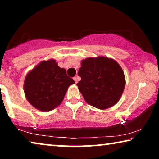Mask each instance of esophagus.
<instances>
[{
    "label": "esophagus",
    "mask_w": 159,
    "mask_h": 159,
    "mask_svg": "<svg viewBox=\"0 0 159 159\" xmlns=\"http://www.w3.org/2000/svg\"><path fill=\"white\" fill-rule=\"evenodd\" d=\"M79 79H80V78H79V77H77V76H76V77H74V80H75L76 84L77 83L78 81H79Z\"/></svg>",
    "instance_id": "esophagus-1"
}]
</instances>
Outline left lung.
Here are the masks:
<instances>
[{"mask_svg": "<svg viewBox=\"0 0 159 159\" xmlns=\"http://www.w3.org/2000/svg\"><path fill=\"white\" fill-rule=\"evenodd\" d=\"M81 80L77 85L87 103L98 109L112 107L120 100L125 87V76L120 65L105 56L81 61L78 71Z\"/></svg>", "mask_w": 159, "mask_h": 159, "instance_id": "8db88e82", "label": "left lung"}]
</instances>
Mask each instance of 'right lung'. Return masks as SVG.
<instances>
[{
	"label": "right lung",
	"mask_w": 159,
	"mask_h": 159,
	"mask_svg": "<svg viewBox=\"0 0 159 159\" xmlns=\"http://www.w3.org/2000/svg\"><path fill=\"white\" fill-rule=\"evenodd\" d=\"M75 81L55 59L43 61L30 70L24 82L28 102L43 112L52 111L62 103L69 87Z\"/></svg>",
	"instance_id": "right-lung-1"
}]
</instances>
